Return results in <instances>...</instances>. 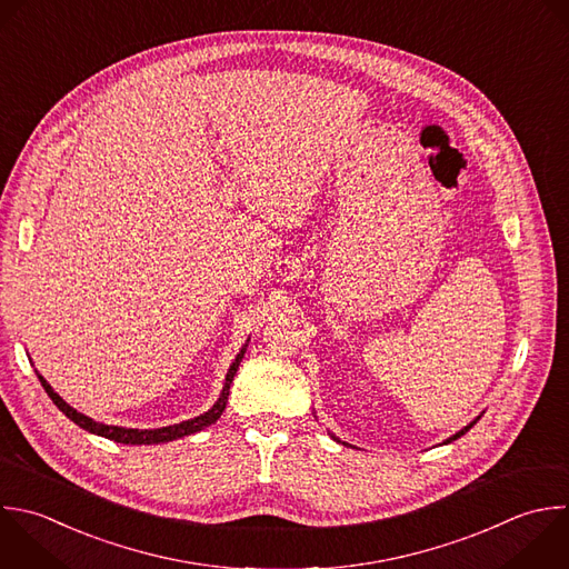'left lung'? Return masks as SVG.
<instances>
[{
  "label": "left lung",
  "mask_w": 569,
  "mask_h": 569,
  "mask_svg": "<svg viewBox=\"0 0 569 569\" xmlns=\"http://www.w3.org/2000/svg\"><path fill=\"white\" fill-rule=\"evenodd\" d=\"M476 420H478V418H476ZM476 420H473V422H471V425H467V427H465V429H460V431H458V433H453V436H451V438H449V440H447V442H451V440H456V438H460V436H462V433H467V431H469V429H471V427H473V425H476Z\"/></svg>",
  "instance_id": "obj_1"
}]
</instances>
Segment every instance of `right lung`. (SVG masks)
Instances as JSON below:
<instances>
[{
    "label": "right lung",
    "instance_id": "obj_1",
    "mask_svg": "<svg viewBox=\"0 0 569 569\" xmlns=\"http://www.w3.org/2000/svg\"><path fill=\"white\" fill-rule=\"evenodd\" d=\"M244 351H247V347H242L240 353H238V358L233 360V365H231V369H229V373H227V382H224V387H222V393H220L218 402H216L209 411H204V413L198 416V418H191V420H184V422H178V425H169V427H160V429H127V427H113V425L96 422L93 418H89V416L76 411L71 405H67V402L51 389V385H49L40 373H38V378H40L44 391H47V393L51 396V400L58 405V409L64 411L67 418H71V420H73L76 425H80L82 429H87V431H91V433H98V436H104V438H109V440L122 442V445H158V442H169V440H176V438L191 436V433H196V431H200V429L213 425V422L222 416V411H224V407H227V400H229V389H231L233 376H236V371H238V367H240V360H242Z\"/></svg>",
    "mask_w": 569,
    "mask_h": 569
}]
</instances>
